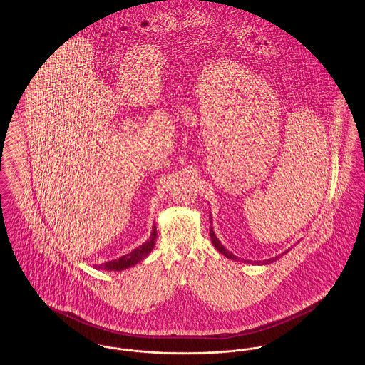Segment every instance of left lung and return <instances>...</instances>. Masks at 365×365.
<instances>
[{"label": "left lung", "mask_w": 365, "mask_h": 365, "mask_svg": "<svg viewBox=\"0 0 365 365\" xmlns=\"http://www.w3.org/2000/svg\"><path fill=\"white\" fill-rule=\"evenodd\" d=\"M211 217V215H210ZM210 221H211V224H212V218H210ZM210 236H211V242H212V245L215 246V249L218 250V252H221V254H224L226 258H230V259H235V261H239L240 258L239 257H236L233 252H229V250H226L225 249L224 245L220 242V239L215 236V232H214V229H212V226H211V229H210ZM290 250V249H289ZM289 250H286L284 252H282V254H286V252H289ZM278 258L277 257H274V258H269V259H265V261H250V259H242L243 262H249V264H271V262H274V261H277Z\"/></svg>", "instance_id": "left-lung-1"}]
</instances>
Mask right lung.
Instances as JSON below:
<instances>
[{"mask_svg":"<svg viewBox=\"0 0 365 365\" xmlns=\"http://www.w3.org/2000/svg\"><path fill=\"white\" fill-rule=\"evenodd\" d=\"M155 240H157V226L154 224L150 237L138 249H135L133 252H128V254H125V255H122L116 259H113V261H108V262H104V264H100V265L94 264L93 268L104 269V271H123L126 268L135 267L136 264L141 262L151 252L154 245H155Z\"/></svg>","mask_w":365,"mask_h":365,"instance_id":"add662e5","label":"right lung"}]
</instances>
